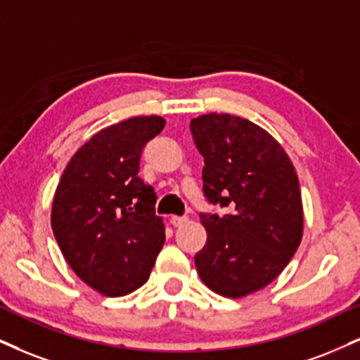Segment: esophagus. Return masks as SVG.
Here are the masks:
<instances>
[{
    "instance_id": "obj_1",
    "label": "esophagus",
    "mask_w": 360,
    "mask_h": 360,
    "mask_svg": "<svg viewBox=\"0 0 360 360\" xmlns=\"http://www.w3.org/2000/svg\"><path fill=\"white\" fill-rule=\"evenodd\" d=\"M170 221H172L173 227H181V225L187 224V221H188V217H179V215H173L172 219H170Z\"/></svg>"
}]
</instances>
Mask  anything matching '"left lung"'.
<instances>
[{"instance_id":"8db88e82","label":"left lung","mask_w":360,"mask_h":360,"mask_svg":"<svg viewBox=\"0 0 360 360\" xmlns=\"http://www.w3.org/2000/svg\"><path fill=\"white\" fill-rule=\"evenodd\" d=\"M205 167L203 193L233 214H200L207 243L195 255L202 282L238 299L269 285L302 240L304 210L295 168L278 141L250 120L208 113L190 122Z\"/></svg>"}]
</instances>
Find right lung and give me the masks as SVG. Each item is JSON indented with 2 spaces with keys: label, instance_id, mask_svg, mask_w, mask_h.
<instances>
[{
  "label": "right lung",
  "instance_id": "obj_1",
  "mask_svg": "<svg viewBox=\"0 0 360 360\" xmlns=\"http://www.w3.org/2000/svg\"><path fill=\"white\" fill-rule=\"evenodd\" d=\"M163 127L152 115L103 128L73 155L56 187L51 229L61 254L106 297L143 285L165 242L157 195L139 176L143 146Z\"/></svg>",
  "mask_w": 360,
  "mask_h": 360
}]
</instances>
